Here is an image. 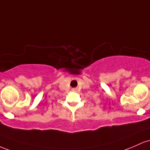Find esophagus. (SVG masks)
<instances>
[{"label": "esophagus", "instance_id": "esophagus-1", "mask_svg": "<svg viewBox=\"0 0 150 150\" xmlns=\"http://www.w3.org/2000/svg\"><path fill=\"white\" fill-rule=\"evenodd\" d=\"M72 91H77V88H72Z\"/></svg>", "mask_w": 150, "mask_h": 150}]
</instances>
